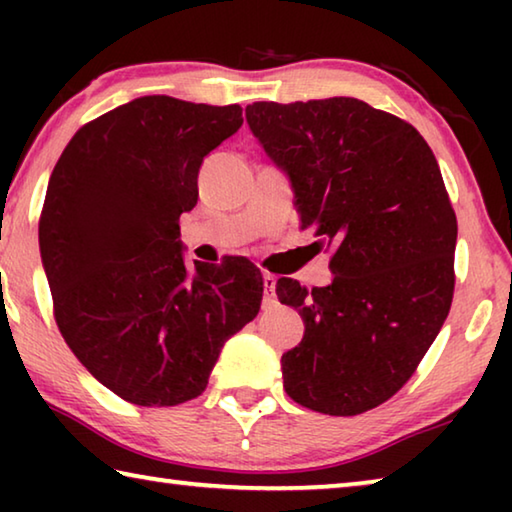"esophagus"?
I'll use <instances>...</instances> for the list:
<instances>
[{"label": "esophagus", "instance_id": "34e87169", "mask_svg": "<svg viewBox=\"0 0 512 512\" xmlns=\"http://www.w3.org/2000/svg\"><path fill=\"white\" fill-rule=\"evenodd\" d=\"M275 275L264 273V300L273 302L275 300Z\"/></svg>", "mask_w": 512, "mask_h": 512}]
</instances>
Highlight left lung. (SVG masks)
I'll return each mask as SVG.
<instances>
[{
  "label": "left lung",
  "mask_w": 512,
  "mask_h": 512,
  "mask_svg": "<svg viewBox=\"0 0 512 512\" xmlns=\"http://www.w3.org/2000/svg\"><path fill=\"white\" fill-rule=\"evenodd\" d=\"M246 121L287 173L302 230L334 248L327 287L277 280V298L305 320L282 354L284 391L327 415L375 409L409 381L452 307L458 228L436 155L411 124L352 97L257 101Z\"/></svg>",
  "instance_id": "left-lung-1"
}]
</instances>
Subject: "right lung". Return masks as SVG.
Segmentation results:
<instances>
[{"instance_id":"add662e5","label":"right lung","mask_w":512,"mask_h":512,"mask_svg":"<svg viewBox=\"0 0 512 512\" xmlns=\"http://www.w3.org/2000/svg\"><path fill=\"white\" fill-rule=\"evenodd\" d=\"M241 124L239 106L151 94L83 126L51 173L40 257L56 323L121 400H194L262 305V275L246 259L189 271L178 225L198 201L203 160Z\"/></svg>"}]
</instances>
